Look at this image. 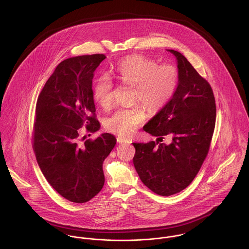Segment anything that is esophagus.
<instances>
[{
	"mask_svg": "<svg viewBox=\"0 0 249 249\" xmlns=\"http://www.w3.org/2000/svg\"><path fill=\"white\" fill-rule=\"evenodd\" d=\"M117 142H119V143H124V142H129V141H127V140L122 138V137H118L117 138Z\"/></svg>",
	"mask_w": 249,
	"mask_h": 249,
	"instance_id": "34e87169",
	"label": "esophagus"
}]
</instances>
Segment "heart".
I'll use <instances>...</instances> for the list:
<instances>
[{
	"mask_svg": "<svg viewBox=\"0 0 249 249\" xmlns=\"http://www.w3.org/2000/svg\"><path fill=\"white\" fill-rule=\"evenodd\" d=\"M114 76L124 84L135 86L134 100L142 102L150 112H157L171 102L179 82V72L174 65H158L156 61L141 55H131L121 60L114 70ZM93 96L101 107H110L113 83L109 77L104 75L96 81ZM145 118V110L141 105L120 108L107 118L106 127L109 132L129 137Z\"/></svg>",
	"mask_w": 249,
	"mask_h": 249,
	"instance_id": "obj_1",
	"label": "heart"
}]
</instances>
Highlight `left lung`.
Instances as JSON below:
<instances>
[{
    "label": "left lung",
    "mask_w": 249,
    "mask_h": 249,
    "mask_svg": "<svg viewBox=\"0 0 249 249\" xmlns=\"http://www.w3.org/2000/svg\"><path fill=\"white\" fill-rule=\"evenodd\" d=\"M178 87L171 102L155 114L143 130L172 142H133V164L142 183L153 193L169 196L190 185L205 160L215 124V105L210 84L179 52ZM157 141V140H156Z\"/></svg>",
    "instance_id": "1"
}]
</instances>
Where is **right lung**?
Returning <instances> with one entry per match:
<instances>
[{
	"mask_svg": "<svg viewBox=\"0 0 249 249\" xmlns=\"http://www.w3.org/2000/svg\"><path fill=\"white\" fill-rule=\"evenodd\" d=\"M105 54L70 57L57 65L43 87L36 104L34 149L38 166L50 185L64 198L84 203L104 187L103 164L116 138L103 133L79 143L83 124L96 132L92 79Z\"/></svg>",
	"mask_w": 249,
	"mask_h": 249,
	"instance_id": "obj_1",
	"label": "right lung"
}]
</instances>
